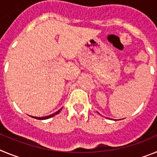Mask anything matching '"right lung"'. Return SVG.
Here are the masks:
<instances>
[{
	"instance_id": "obj_1",
	"label": "right lung",
	"mask_w": 157,
	"mask_h": 157,
	"mask_svg": "<svg viewBox=\"0 0 157 157\" xmlns=\"http://www.w3.org/2000/svg\"><path fill=\"white\" fill-rule=\"evenodd\" d=\"M61 109H59V110H58L57 112H55V113H53V114L49 115V116H45V117H36V116H33V118H34V119H37V120H47V119H49V118H51V117H52V116H55V115H57L58 113H59V112H60V111H61Z\"/></svg>"
}]
</instances>
